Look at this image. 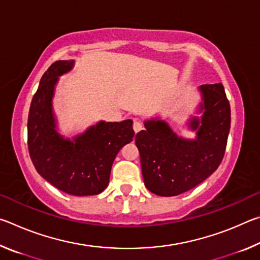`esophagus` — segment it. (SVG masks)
<instances>
[{
    "instance_id": "34e87169",
    "label": "esophagus",
    "mask_w": 260,
    "mask_h": 260,
    "mask_svg": "<svg viewBox=\"0 0 260 260\" xmlns=\"http://www.w3.org/2000/svg\"><path fill=\"white\" fill-rule=\"evenodd\" d=\"M133 128H134V131H135V133H138V132H140L141 129L143 128V122L141 121L140 119H134Z\"/></svg>"
}]
</instances>
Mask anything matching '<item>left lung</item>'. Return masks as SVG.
Masks as SVG:
<instances>
[{
    "label": "left lung",
    "mask_w": 260,
    "mask_h": 260,
    "mask_svg": "<svg viewBox=\"0 0 260 260\" xmlns=\"http://www.w3.org/2000/svg\"><path fill=\"white\" fill-rule=\"evenodd\" d=\"M204 109L197 139L178 138L160 120L146 121V129L135 136L144 184L159 196H177L210 177L225 155L231 128V107L221 83L201 87ZM193 118L191 128L199 127Z\"/></svg>",
    "instance_id": "8db88e82"
}]
</instances>
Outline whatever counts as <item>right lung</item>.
Listing matches in <instances>:
<instances>
[{"label":"right lung","instance_id":"right-lung-1","mask_svg":"<svg viewBox=\"0 0 260 260\" xmlns=\"http://www.w3.org/2000/svg\"><path fill=\"white\" fill-rule=\"evenodd\" d=\"M72 67L73 60H57L42 76L28 112V152L38 173L57 189L74 196L98 195L108 187L117 153L133 141V121H100L74 141L61 138L51 99L57 79Z\"/></svg>","mask_w":260,"mask_h":260}]
</instances>
